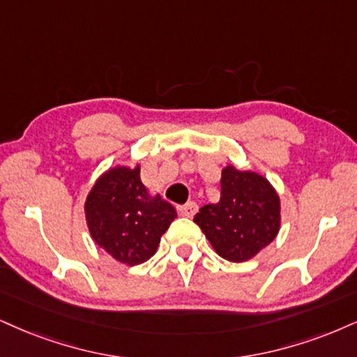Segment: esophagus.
<instances>
[{"label": "esophagus", "instance_id": "34e87169", "mask_svg": "<svg viewBox=\"0 0 357 357\" xmlns=\"http://www.w3.org/2000/svg\"><path fill=\"white\" fill-rule=\"evenodd\" d=\"M197 210H199V205L195 204V202H187L185 205H180L178 206V213L182 215V217H193V215L197 213Z\"/></svg>", "mask_w": 357, "mask_h": 357}]
</instances>
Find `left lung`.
I'll list each match as a JSON object with an SVG mask.
<instances>
[{
	"mask_svg": "<svg viewBox=\"0 0 357 357\" xmlns=\"http://www.w3.org/2000/svg\"><path fill=\"white\" fill-rule=\"evenodd\" d=\"M220 200L204 205L193 222L218 257L243 263L257 257L278 235L281 200L261 174L227 165L220 178Z\"/></svg>",
	"mask_w": 357,
	"mask_h": 357,
	"instance_id": "1",
	"label": "left lung"
}]
</instances>
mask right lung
I'll return each mask as SVG.
<instances>
[{"label":"right lung","instance_id":"add662e5","mask_svg":"<svg viewBox=\"0 0 357 357\" xmlns=\"http://www.w3.org/2000/svg\"><path fill=\"white\" fill-rule=\"evenodd\" d=\"M84 213L94 243L127 266L151 259L177 218L174 205L144 185L139 162L117 164L99 175L86 197Z\"/></svg>","mask_w":357,"mask_h":357}]
</instances>
